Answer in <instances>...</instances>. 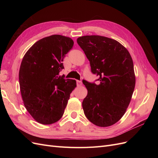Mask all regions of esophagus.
<instances>
[{"label":"esophagus","instance_id":"esophagus-1","mask_svg":"<svg viewBox=\"0 0 158 158\" xmlns=\"http://www.w3.org/2000/svg\"><path fill=\"white\" fill-rule=\"evenodd\" d=\"M76 84H77L78 86H81L82 85V82L80 80H76Z\"/></svg>","mask_w":158,"mask_h":158}]
</instances>
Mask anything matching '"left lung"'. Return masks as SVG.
Returning a JSON list of instances; mask_svg holds the SVG:
<instances>
[{
	"label": "left lung",
	"mask_w": 158,
	"mask_h": 158,
	"mask_svg": "<svg viewBox=\"0 0 158 158\" xmlns=\"http://www.w3.org/2000/svg\"><path fill=\"white\" fill-rule=\"evenodd\" d=\"M77 43L99 82L97 85L83 80L88 89L82 102L85 115L96 126H111L125 113L135 89L132 57L120 43L106 37L85 35Z\"/></svg>",
	"instance_id": "left-lung-1"
}]
</instances>
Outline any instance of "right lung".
Returning a JSON list of instances; mask_svg holds the SVG:
<instances>
[{
    "label": "right lung",
    "instance_id": "1",
    "mask_svg": "<svg viewBox=\"0 0 158 158\" xmlns=\"http://www.w3.org/2000/svg\"><path fill=\"white\" fill-rule=\"evenodd\" d=\"M73 40L52 35L37 41L26 52L19 71L23 104L31 117L43 125H51L63 115L76 80L59 75L65 55Z\"/></svg>",
    "mask_w": 158,
    "mask_h": 158
}]
</instances>
